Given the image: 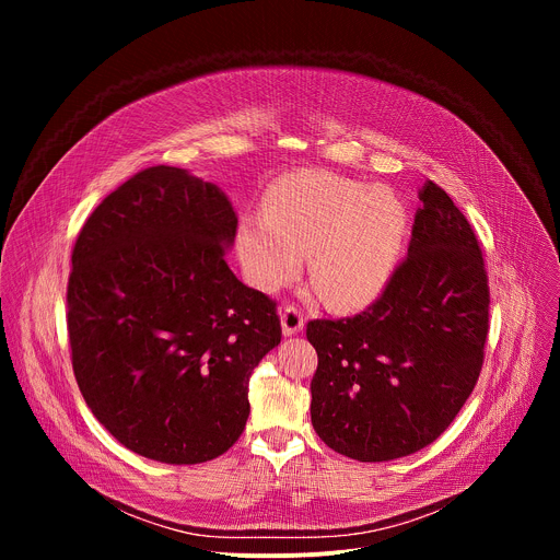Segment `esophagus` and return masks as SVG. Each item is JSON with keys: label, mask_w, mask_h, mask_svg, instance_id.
I'll list each match as a JSON object with an SVG mask.
<instances>
[{"label": "esophagus", "mask_w": 560, "mask_h": 560, "mask_svg": "<svg viewBox=\"0 0 560 560\" xmlns=\"http://www.w3.org/2000/svg\"><path fill=\"white\" fill-rule=\"evenodd\" d=\"M303 324H305V316H303L301 307H296V305L288 303V305L283 307V312H281L283 335H285V337H292V335L301 332V330H303Z\"/></svg>", "instance_id": "obj_1"}]
</instances>
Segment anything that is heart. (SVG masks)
Listing matches in <instances>:
<instances>
[{"instance_id":"b5f03b06","label":"heart","mask_w":560,"mask_h":560,"mask_svg":"<svg viewBox=\"0 0 560 560\" xmlns=\"http://www.w3.org/2000/svg\"><path fill=\"white\" fill-rule=\"evenodd\" d=\"M408 225V206L396 190L305 171L279 179L261 212L242 219L236 250L248 281L264 292L294 281L312 250L318 294L332 307H354L392 277Z\"/></svg>"}]
</instances>
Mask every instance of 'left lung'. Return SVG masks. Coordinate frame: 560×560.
<instances>
[{"mask_svg": "<svg viewBox=\"0 0 560 560\" xmlns=\"http://www.w3.org/2000/svg\"><path fill=\"white\" fill-rule=\"evenodd\" d=\"M408 257L378 299L348 318H314L312 425L361 463L415 454L465 406L486 359L490 285L481 246L450 195L419 192Z\"/></svg>", "mask_w": 560, "mask_h": 560, "instance_id": "obj_1", "label": "left lung"}]
</instances>
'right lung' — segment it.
Here are the masks:
<instances>
[{"instance_id":"add662e5","label":"right lung","mask_w":560,"mask_h":560,"mask_svg":"<svg viewBox=\"0 0 560 560\" xmlns=\"http://www.w3.org/2000/svg\"><path fill=\"white\" fill-rule=\"evenodd\" d=\"M236 214L225 195L173 166L113 190L72 248L70 361L97 421L128 450L171 465L242 436L248 378L281 341L277 301L225 264Z\"/></svg>"}]
</instances>
